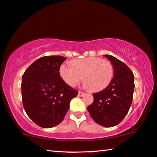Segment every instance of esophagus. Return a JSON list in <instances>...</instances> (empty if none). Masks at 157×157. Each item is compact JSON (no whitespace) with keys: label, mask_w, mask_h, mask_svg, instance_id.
Instances as JSON below:
<instances>
[{"label":"esophagus","mask_w":157,"mask_h":157,"mask_svg":"<svg viewBox=\"0 0 157 157\" xmlns=\"http://www.w3.org/2000/svg\"><path fill=\"white\" fill-rule=\"evenodd\" d=\"M78 96L81 97V96H83V95H84V93L81 92V91H78Z\"/></svg>","instance_id":"obj_1"}]
</instances>
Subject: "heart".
<instances>
[{
    "label": "heart",
    "instance_id": "1",
    "mask_svg": "<svg viewBox=\"0 0 157 157\" xmlns=\"http://www.w3.org/2000/svg\"><path fill=\"white\" fill-rule=\"evenodd\" d=\"M59 73L68 85L73 86L83 78V86L92 91H100L108 86L114 75V68L110 61L100 57H88L72 61V65L63 63Z\"/></svg>",
    "mask_w": 157,
    "mask_h": 157
}]
</instances>
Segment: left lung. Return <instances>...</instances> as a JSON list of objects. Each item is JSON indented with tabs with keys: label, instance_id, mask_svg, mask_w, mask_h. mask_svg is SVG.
Segmentation results:
<instances>
[{
	"label": "left lung",
	"instance_id": "obj_1",
	"mask_svg": "<svg viewBox=\"0 0 157 157\" xmlns=\"http://www.w3.org/2000/svg\"><path fill=\"white\" fill-rule=\"evenodd\" d=\"M114 68V76L110 84L95 93L88 111L100 125L110 128L122 121L130 108L135 88L132 71L125 63L110 55H105Z\"/></svg>",
	"mask_w": 157,
	"mask_h": 157
}]
</instances>
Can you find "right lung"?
Wrapping results in <instances>:
<instances>
[{
  "label": "right lung",
  "mask_w": 157,
  "mask_h": 157,
  "mask_svg": "<svg viewBox=\"0 0 157 157\" xmlns=\"http://www.w3.org/2000/svg\"><path fill=\"white\" fill-rule=\"evenodd\" d=\"M66 58L42 56L25 70L22 78V100L29 117L41 128H50L62 122L71 100L78 90L61 78L59 69Z\"/></svg>",
  "instance_id": "right-lung-1"
}]
</instances>
